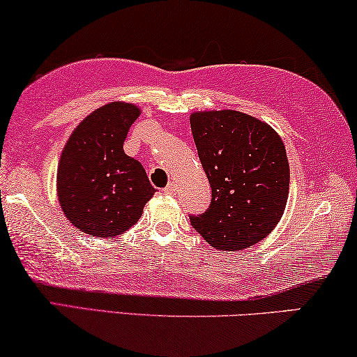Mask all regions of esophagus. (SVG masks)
I'll return each mask as SVG.
<instances>
[{
  "instance_id": "esophagus-1",
  "label": "esophagus",
  "mask_w": 357,
  "mask_h": 357,
  "mask_svg": "<svg viewBox=\"0 0 357 357\" xmlns=\"http://www.w3.org/2000/svg\"><path fill=\"white\" fill-rule=\"evenodd\" d=\"M162 192H164L165 195H175V193H177V185H175L174 182H170V183L167 185V187H165V188L162 190Z\"/></svg>"
}]
</instances>
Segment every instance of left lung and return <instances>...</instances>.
Instances as JSON below:
<instances>
[{"label":"left lung","mask_w":357,"mask_h":357,"mask_svg":"<svg viewBox=\"0 0 357 357\" xmlns=\"http://www.w3.org/2000/svg\"><path fill=\"white\" fill-rule=\"evenodd\" d=\"M198 158L211 185V204L190 216L218 250H243L271 234L284 213L289 164L280 135L237 110L190 116Z\"/></svg>","instance_id":"1"}]
</instances>
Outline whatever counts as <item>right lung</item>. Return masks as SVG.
<instances>
[{"label": "right lung", "mask_w": 357, "mask_h": 357, "mask_svg": "<svg viewBox=\"0 0 357 357\" xmlns=\"http://www.w3.org/2000/svg\"><path fill=\"white\" fill-rule=\"evenodd\" d=\"M141 110L112 102L87 115L63 148L58 202L73 226L94 237H115L138 222L155 188L123 143Z\"/></svg>", "instance_id": "add662e5"}]
</instances>
